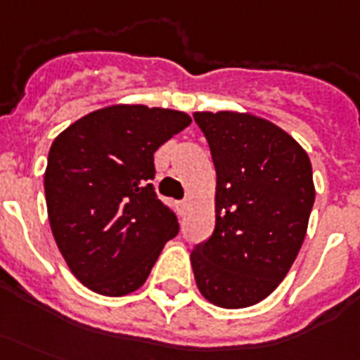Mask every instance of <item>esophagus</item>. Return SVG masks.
<instances>
[{"label": "esophagus", "instance_id": "1", "mask_svg": "<svg viewBox=\"0 0 360 360\" xmlns=\"http://www.w3.org/2000/svg\"><path fill=\"white\" fill-rule=\"evenodd\" d=\"M187 206H188L187 200L177 202V212H179V214H185V210H187Z\"/></svg>", "mask_w": 360, "mask_h": 360}]
</instances>
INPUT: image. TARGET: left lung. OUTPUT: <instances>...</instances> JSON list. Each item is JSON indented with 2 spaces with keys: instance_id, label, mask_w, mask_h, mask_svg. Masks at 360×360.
Listing matches in <instances>:
<instances>
[{
  "instance_id": "1",
  "label": "left lung",
  "mask_w": 360,
  "mask_h": 360,
  "mask_svg": "<svg viewBox=\"0 0 360 360\" xmlns=\"http://www.w3.org/2000/svg\"><path fill=\"white\" fill-rule=\"evenodd\" d=\"M212 150L215 229L191 254L200 294L217 307L265 300L288 275L315 202L307 153L269 120L194 112Z\"/></svg>"
}]
</instances>
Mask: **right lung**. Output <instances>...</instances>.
<instances>
[{
	"label": "right lung",
	"mask_w": 360,
	"mask_h": 360,
	"mask_svg": "<svg viewBox=\"0 0 360 360\" xmlns=\"http://www.w3.org/2000/svg\"><path fill=\"white\" fill-rule=\"evenodd\" d=\"M169 108L114 105L74 122L53 141L45 200L66 265L101 295L141 288L167 240L179 233L154 193V153L191 124Z\"/></svg>",
	"instance_id": "right-lung-1"
}]
</instances>
